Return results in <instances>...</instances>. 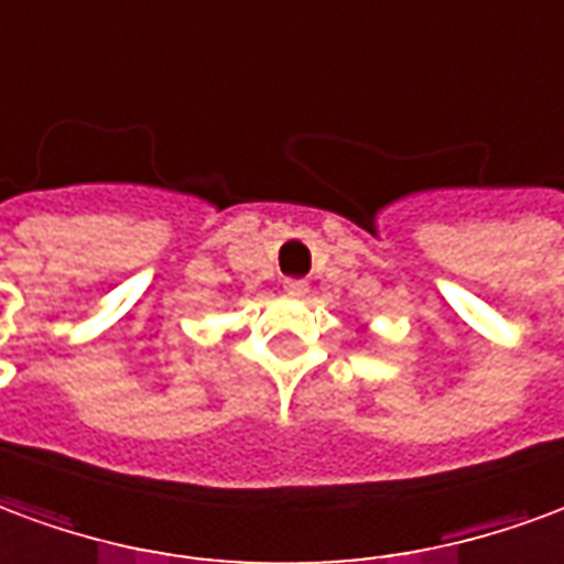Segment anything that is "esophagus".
I'll use <instances>...</instances> for the list:
<instances>
[{
	"label": "esophagus",
	"instance_id": "1",
	"mask_svg": "<svg viewBox=\"0 0 564 564\" xmlns=\"http://www.w3.org/2000/svg\"><path fill=\"white\" fill-rule=\"evenodd\" d=\"M285 291L291 297H303L310 291V282L306 279H285Z\"/></svg>",
	"mask_w": 564,
	"mask_h": 564
}]
</instances>
